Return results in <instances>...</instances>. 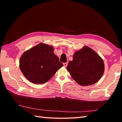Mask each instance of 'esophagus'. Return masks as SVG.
<instances>
[{"instance_id": "obj_1", "label": "esophagus", "mask_w": 122, "mask_h": 122, "mask_svg": "<svg viewBox=\"0 0 122 122\" xmlns=\"http://www.w3.org/2000/svg\"><path fill=\"white\" fill-rule=\"evenodd\" d=\"M63 65H64V66H65V67H66L68 66V62H65V63L63 64Z\"/></svg>"}]
</instances>
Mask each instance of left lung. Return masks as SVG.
I'll return each mask as SVG.
<instances>
[{"label":"left lung","instance_id":"left-lung-1","mask_svg":"<svg viewBox=\"0 0 122 122\" xmlns=\"http://www.w3.org/2000/svg\"><path fill=\"white\" fill-rule=\"evenodd\" d=\"M67 69L75 81L87 86L96 83L101 78L104 65L95 51L84 46L74 54L73 61L69 62Z\"/></svg>","mask_w":122,"mask_h":122}]
</instances>
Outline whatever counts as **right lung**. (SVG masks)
<instances>
[{"label": "right lung", "mask_w": 122, "mask_h": 122, "mask_svg": "<svg viewBox=\"0 0 122 122\" xmlns=\"http://www.w3.org/2000/svg\"><path fill=\"white\" fill-rule=\"evenodd\" d=\"M53 50V47L40 43L22 54L20 68L29 81L36 84L45 83L63 66Z\"/></svg>", "instance_id": "1"}]
</instances>
